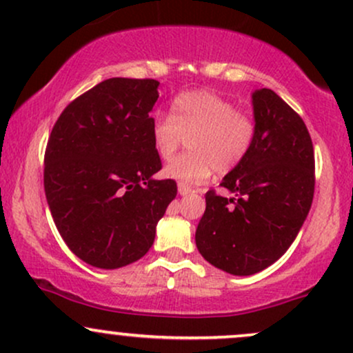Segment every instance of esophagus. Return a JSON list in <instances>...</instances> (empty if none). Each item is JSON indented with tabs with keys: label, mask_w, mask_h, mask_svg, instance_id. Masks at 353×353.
Returning <instances> with one entry per match:
<instances>
[{
	"label": "esophagus",
	"mask_w": 353,
	"mask_h": 353,
	"mask_svg": "<svg viewBox=\"0 0 353 353\" xmlns=\"http://www.w3.org/2000/svg\"><path fill=\"white\" fill-rule=\"evenodd\" d=\"M177 190H179L181 196H188V194L192 192V188H189V185H185V184H182V182H179V184H177Z\"/></svg>",
	"instance_id": "34e87169"
}]
</instances>
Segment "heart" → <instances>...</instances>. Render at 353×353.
Wrapping results in <instances>:
<instances>
[{
  "mask_svg": "<svg viewBox=\"0 0 353 353\" xmlns=\"http://www.w3.org/2000/svg\"><path fill=\"white\" fill-rule=\"evenodd\" d=\"M184 136H189V152L172 159L164 174L182 184H197L214 169L225 174L244 159L255 139V123L229 99L196 89L176 96L172 114H157L151 124L152 145L164 161L176 154Z\"/></svg>",
  "mask_w": 353,
  "mask_h": 353,
  "instance_id": "1",
  "label": "heart"
}]
</instances>
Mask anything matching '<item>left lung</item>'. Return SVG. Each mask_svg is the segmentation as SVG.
<instances>
[{"label": "left lung", "instance_id": "8db88e82", "mask_svg": "<svg viewBox=\"0 0 353 353\" xmlns=\"http://www.w3.org/2000/svg\"><path fill=\"white\" fill-rule=\"evenodd\" d=\"M255 139L221 182L236 197L205 194L196 245L209 264L252 275L287 252L309 214L314 145L302 117L272 89L252 92Z\"/></svg>", "mask_w": 353, "mask_h": 353}]
</instances>
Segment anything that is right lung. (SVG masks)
Listing matches in <instances>:
<instances>
[{
  "mask_svg": "<svg viewBox=\"0 0 353 353\" xmlns=\"http://www.w3.org/2000/svg\"><path fill=\"white\" fill-rule=\"evenodd\" d=\"M159 81L111 78L61 112L44 154V192L61 237L81 261L119 269L139 261L176 197L157 181L151 111Z\"/></svg>",
  "mask_w": 353,
  "mask_h": 353,
  "instance_id": "right-lung-1",
  "label": "right lung"
}]
</instances>
